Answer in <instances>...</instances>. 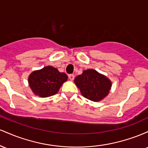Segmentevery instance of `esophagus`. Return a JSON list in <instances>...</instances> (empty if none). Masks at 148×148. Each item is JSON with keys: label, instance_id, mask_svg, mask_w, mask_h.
I'll return each instance as SVG.
<instances>
[{"label": "esophagus", "instance_id": "esophagus-1", "mask_svg": "<svg viewBox=\"0 0 148 148\" xmlns=\"http://www.w3.org/2000/svg\"><path fill=\"white\" fill-rule=\"evenodd\" d=\"M69 79L71 80V81H73L74 79V74H69Z\"/></svg>", "mask_w": 148, "mask_h": 148}]
</instances>
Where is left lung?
<instances>
[{
	"label": "left lung",
	"mask_w": 148,
	"mask_h": 148,
	"mask_svg": "<svg viewBox=\"0 0 148 148\" xmlns=\"http://www.w3.org/2000/svg\"><path fill=\"white\" fill-rule=\"evenodd\" d=\"M74 83L82 95L93 101H99L106 97L112 86L106 76L92 69L84 70L75 78Z\"/></svg>",
	"instance_id": "left-lung-1"
}]
</instances>
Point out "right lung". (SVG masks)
<instances>
[{
  "mask_svg": "<svg viewBox=\"0 0 148 148\" xmlns=\"http://www.w3.org/2000/svg\"><path fill=\"white\" fill-rule=\"evenodd\" d=\"M67 79L65 73L60 72L51 66H47L32 72L28 77V84L34 94L40 97H48L56 94Z\"/></svg>",
  "mask_w": 148,
  "mask_h": 148,
  "instance_id": "add662e5",
  "label": "right lung"
}]
</instances>
